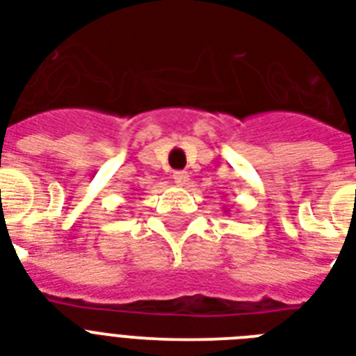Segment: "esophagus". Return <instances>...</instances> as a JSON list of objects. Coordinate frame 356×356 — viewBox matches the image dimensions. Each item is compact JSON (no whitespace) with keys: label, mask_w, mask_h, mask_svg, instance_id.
<instances>
[{"label":"esophagus","mask_w":356,"mask_h":356,"mask_svg":"<svg viewBox=\"0 0 356 356\" xmlns=\"http://www.w3.org/2000/svg\"><path fill=\"white\" fill-rule=\"evenodd\" d=\"M188 172H175L173 173V181H175V184H179V186H184V184H188Z\"/></svg>","instance_id":"obj_1"}]
</instances>
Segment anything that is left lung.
I'll list each match as a JSON object with an SVG mask.
<instances>
[{"instance_id": "1", "label": "left lung", "mask_w": 356, "mask_h": 356, "mask_svg": "<svg viewBox=\"0 0 356 356\" xmlns=\"http://www.w3.org/2000/svg\"><path fill=\"white\" fill-rule=\"evenodd\" d=\"M225 214H227V211H225Z\"/></svg>"}]
</instances>
